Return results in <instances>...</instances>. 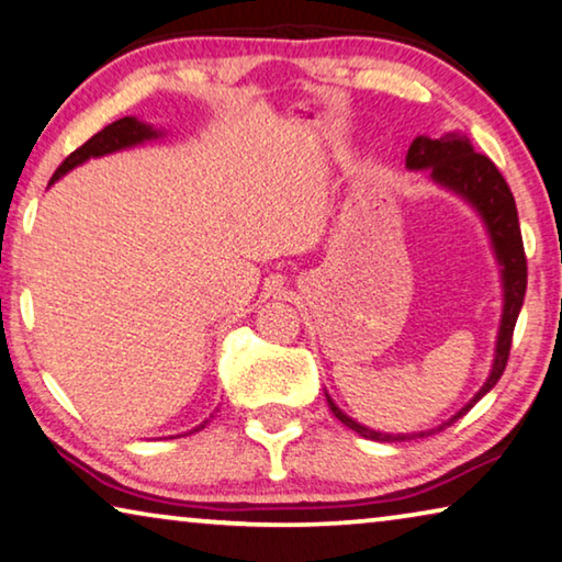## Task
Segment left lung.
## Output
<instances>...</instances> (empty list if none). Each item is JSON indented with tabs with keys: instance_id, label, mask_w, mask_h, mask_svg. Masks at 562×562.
<instances>
[{
	"instance_id": "1",
	"label": "left lung",
	"mask_w": 562,
	"mask_h": 562,
	"mask_svg": "<svg viewBox=\"0 0 562 562\" xmlns=\"http://www.w3.org/2000/svg\"><path fill=\"white\" fill-rule=\"evenodd\" d=\"M406 166L408 169H429L431 179L439 181L441 187L457 191L459 196H464L469 204H472L476 212L482 214L484 224H487L492 245H495L497 259L502 265V284H505V313H502V325L497 335V350H495V366H492V373L480 393L469 401V404L459 412L454 418H449L443 426H451L459 416H464L469 408H472L476 401H480L490 389H495L499 375L505 373L509 348H513V333L517 315H520L522 300H525V288H527V257L522 247V234H520V220H517V206L515 196L509 191L505 176L497 171V166L490 161L484 154H476L462 136H443V138H426L418 136L414 138L412 148L406 154ZM328 406L340 418L348 429L361 434L366 439L373 441H406V439H418L426 437L424 434H381L373 429H366V426L356 424L353 418H348L340 412L338 406L333 404L328 396ZM439 426V429H443ZM434 434V431H429Z\"/></svg>"
}]
</instances>
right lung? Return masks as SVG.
Listing matches in <instances>:
<instances>
[{
  "label": "right lung",
  "instance_id": "obj_1",
  "mask_svg": "<svg viewBox=\"0 0 562 562\" xmlns=\"http://www.w3.org/2000/svg\"><path fill=\"white\" fill-rule=\"evenodd\" d=\"M156 131L150 128V125H144L138 123L136 119H121L115 121L111 125H105L103 131L95 133L93 138L86 140L80 148H75L70 156L65 158V161L60 164V169H57L53 173V179H49V183H55L57 179H60L63 173H67L70 169H75V166L88 161L90 156H105V154H113V150H121V148H128V146H136V144H144V140L154 138ZM206 424V422H204ZM204 424L196 426L194 431L204 429Z\"/></svg>",
  "mask_w": 562,
  "mask_h": 562
}]
</instances>
